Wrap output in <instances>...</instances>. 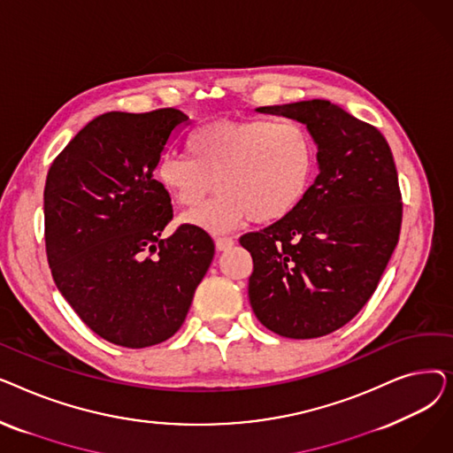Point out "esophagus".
Listing matches in <instances>:
<instances>
[{
	"mask_svg": "<svg viewBox=\"0 0 453 453\" xmlns=\"http://www.w3.org/2000/svg\"><path fill=\"white\" fill-rule=\"evenodd\" d=\"M214 244H217L219 251H226L234 246V239H231V236H217V239H214Z\"/></svg>",
	"mask_w": 453,
	"mask_h": 453,
	"instance_id": "obj_1",
	"label": "esophagus"
}]
</instances>
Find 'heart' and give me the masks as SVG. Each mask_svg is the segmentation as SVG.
Here are the masks:
<instances>
[{
    "instance_id": "b5f03b06",
    "label": "heart",
    "mask_w": 453,
    "mask_h": 453,
    "mask_svg": "<svg viewBox=\"0 0 453 453\" xmlns=\"http://www.w3.org/2000/svg\"><path fill=\"white\" fill-rule=\"evenodd\" d=\"M190 154H165L157 180L187 209L200 207L214 188L222 193L187 220L227 231L251 219H287L304 200L318 169L316 139L297 121L266 117L219 119L193 132Z\"/></svg>"
}]
</instances>
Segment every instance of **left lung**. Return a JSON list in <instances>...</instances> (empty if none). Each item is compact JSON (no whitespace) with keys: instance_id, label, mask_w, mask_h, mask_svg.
<instances>
[{"instance_id":"8db88e82","label":"left lung","mask_w":453,"mask_h":453,"mask_svg":"<svg viewBox=\"0 0 453 453\" xmlns=\"http://www.w3.org/2000/svg\"><path fill=\"white\" fill-rule=\"evenodd\" d=\"M258 111L308 127L319 174L287 219L241 236L253 258L250 303L279 336H326L362 311L398 244L402 193L393 152L376 127L323 99Z\"/></svg>"}]
</instances>
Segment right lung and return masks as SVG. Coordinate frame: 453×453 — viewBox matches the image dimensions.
I'll use <instances>...</instances> for the list:
<instances>
[{
	"mask_svg": "<svg viewBox=\"0 0 453 453\" xmlns=\"http://www.w3.org/2000/svg\"><path fill=\"white\" fill-rule=\"evenodd\" d=\"M187 119L176 108L103 113L47 173L53 280L95 334L115 345L145 349L174 336L214 255L209 233L193 224L161 239L174 214L154 169Z\"/></svg>",
	"mask_w": 453,
	"mask_h": 453,
	"instance_id": "right-lung-1",
	"label": "right lung"
}]
</instances>
